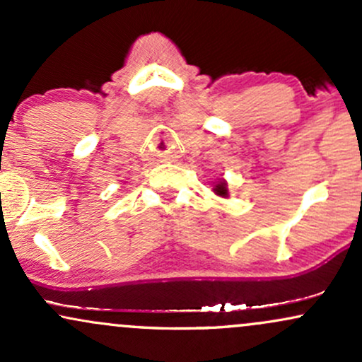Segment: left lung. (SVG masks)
<instances>
[{
    "instance_id": "1",
    "label": "left lung",
    "mask_w": 362,
    "mask_h": 362,
    "mask_svg": "<svg viewBox=\"0 0 362 362\" xmlns=\"http://www.w3.org/2000/svg\"><path fill=\"white\" fill-rule=\"evenodd\" d=\"M214 192H216V194H218V195H224V197H226V195H228V189H226V182H219V184L214 187Z\"/></svg>"
}]
</instances>
